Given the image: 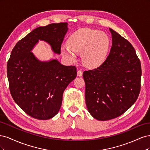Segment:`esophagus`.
Here are the masks:
<instances>
[{"label":"esophagus","instance_id":"obj_1","mask_svg":"<svg viewBox=\"0 0 150 150\" xmlns=\"http://www.w3.org/2000/svg\"><path fill=\"white\" fill-rule=\"evenodd\" d=\"M78 76L79 77H82L83 76V71L81 70L78 71Z\"/></svg>","mask_w":150,"mask_h":150}]
</instances>
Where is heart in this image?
I'll return each instance as SVG.
<instances>
[{"mask_svg":"<svg viewBox=\"0 0 150 150\" xmlns=\"http://www.w3.org/2000/svg\"><path fill=\"white\" fill-rule=\"evenodd\" d=\"M110 44V38L104 32L81 29L70 36L67 45L62 46L61 53L70 62L76 61V54H82L84 64L94 68L105 61Z\"/></svg>","mask_w":150,"mask_h":150,"instance_id":"b5f03b06","label":"heart"}]
</instances>
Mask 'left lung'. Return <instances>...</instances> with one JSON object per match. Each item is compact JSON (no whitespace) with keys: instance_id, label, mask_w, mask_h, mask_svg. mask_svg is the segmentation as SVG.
<instances>
[{"instance_id":"8db88e82","label":"left lung","mask_w":150,"mask_h":150,"mask_svg":"<svg viewBox=\"0 0 150 150\" xmlns=\"http://www.w3.org/2000/svg\"><path fill=\"white\" fill-rule=\"evenodd\" d=\"M110 30L112 47L106 61L83 72L86 106L99 121L123 114L137 101L141 87L142 67L134 47L116 31Z\"/></svg>"}]
</instances>
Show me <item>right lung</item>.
I'll return each mask as SVG.
<instances>
[{
	"instance_id": "1",
	"label": "right lung",
	"mask_w": 150,
	"mask_h": 150,
	"mask_svg": "<svg viewBox=\"0 0 150 150\" xmlns=\"http://www.w3.org/2000/svg\"><path fill=\"white\" fill-rule=\"evenodd\" d=\"M68 30L67 22L39 27L18 42L7 62V78L14 101L34 118L46 120L60 110L65 89L77 76L76 67L61 64L57 59L41 61L32 52L39 40L61 53Z\"/></svg>"
}]
</instances>
